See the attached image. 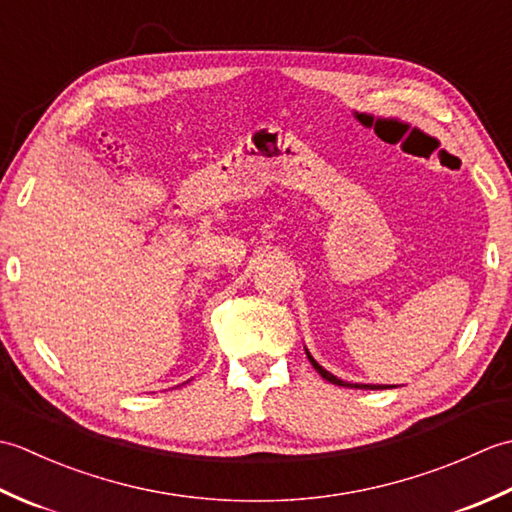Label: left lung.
Masks as SVG:
<instances>
[{
	"label": "left lung",
	"mask_w": 512,
	"mask_h": 512,
	"mask_svg": "<svg viewBox=\"0 0 512 512\" xmlns=\"http://www.w3.org/2000/svg\"><path fill=\"white\" fill-rule=\"evenodd\" d=\"M306 354H308V358H310V363H312V367L317 369V372L328 380V383H332V385H339V387H356V389H389V387H396V385H363V383H345V380H341V378H336L334 374H330L328 369H323L317 361H314V358L310 356V352L306 350Z\"/></svg>",
	"instance_id": "1"
}]
</instances>
